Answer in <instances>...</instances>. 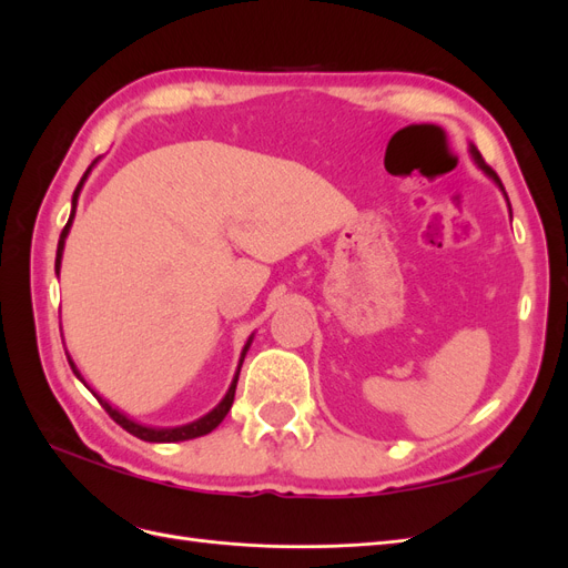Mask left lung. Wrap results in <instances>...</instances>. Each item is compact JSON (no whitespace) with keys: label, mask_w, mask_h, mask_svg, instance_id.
Returning <instances> with one entry per match:
<instances>
[{"label":"left lung","mask_w":568,"mask_h":568,"mask_svg":"<svg viewBox=\"0 0 568 568\" xmlns=\"http://www.w3.org/2000/svg\"><path fill=\"white\" fill-rule=\"evenodd\" d=\"M470 155H473V163L478 165V168H480V170H483V172H485V174H487V176L494 181V184L504 191V195H506V189H504V184H501V179H498V174H496V172H494V170H491V168L485 163V158L480 155V151L475 149L473 144H470ZM506 200H508V195H506ZM508 207H510V202H508Z\"/></svg>","instance_id":"obj_1"}]
</instances>
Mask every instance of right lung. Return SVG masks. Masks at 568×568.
Segmentation results:
<instances>
[{
    "instance_id": "1",
    "label": "right lung",
    "mask_w": 568,
    "mask_h": 568,
    "mask_svg": "<svg viewBox=\"0 0 568 568\" xmlns=\"http://www.w3.org/2000/svg\"><path fill=\"white\" fill-rule=\"evenodd\" d=\"M98 161H100V158H95V161L90 163V168H88V170H85V174L81 176L79 186H77V191H74V195H72V214H70V221H67V225H64L62 233H60V240H58L55 275H60V263H62V252H64V240H67V235H70V229H72V221H74V214H77V202H79L81 189H83V184H85V179H88L90 170H93V168L98 165ZM252 339H254V333L248 335V339H246V345H244V349H242V354H240V363H237L235 377H233V382H231L229 392H225V396L221 398V403L214 407V410H210L205 417H200V419H195V422H191V424H181V426H146V424H140V422L130 419L125 413H121V410H119V407H113L106 398H102L100 394H95L93 389H90V387H88V382H85V379H83V375H81V371L77 368V363L72 361V356L67 354V349H64V354H67V361H70V366H72L74 375L85 384V387H88L90 392L95 394V398L100 400V405L104 407V410L109 413V417H111L113 422H116L119 426H123V428L128 430V434L138 436L140 440H146V443H179V440H191V438H200V436H207V434H212V430L223 422V417L229 415L231 405H233V398H235V389H237V377H240L242 361H244V356H246L248 347H252Z\"/></svg>"
}]
</instances>
